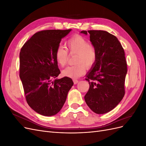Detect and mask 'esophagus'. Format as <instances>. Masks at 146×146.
<instances>
[{
  "mask_svg": "<svg viewBox=\"0 0 146 146\" xmlns=\"http://www.w3.org/2000/svg\"><path fill=\"white\" fill-rule=\"evenodd\" d=\"M73 82H74V83L75 84V85H76V84H77L78 83V80H77V79H73Z\"/></svg>",
  "mask_w": 146,
  "mask_h": 146,
  "instance_id": "34e87169",
  "label": "esophagus"
}]
</instances>
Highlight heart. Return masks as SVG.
Returning <instances> with one entry per match:
<instances>
[{
	"label": "heart",
	"instance_id": "1",
	"mask_svg": "<svg viewBox=\"0 0 146 146\" xmlns=\"http://www.w3.org/2000/svg\"><path fill=\"white\" fill-rule=\"evenodd\" d=\"M67 50L60 46L55 51V60L61 67H64L68 63V52L76 54L75 66H69L62 71L64 76L70 78H78L85 72V67L90 68L93 66L97 60V51L96 48L86 39L82 36H75L66 42Z\"/></svg>",
	"mask_w": 146,
	"mask_h": 146
}]
</instances>
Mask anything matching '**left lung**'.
Returning a JSON list of instances; mask_svg holds the SVG:
<instances>
[{
	"instance_id": "8db88e82",
	"label": "left lung",
	"mask_w": 146,
	"mask_h": 146,
	"mask_svg": "<svg viewBox=\"0 0 146 146\" xmlns=\"http://www.w3.org/2000/svg\"><path fill=\"white\" fill-rule=\"evenodd\" d=\"M89 33L97 51V60L86 75L90 84L85 100L92 111L105 114L115 108L125 94L127 72L124 50L117 38L104 30H83Z\"/></svg>"
}]
</instances>
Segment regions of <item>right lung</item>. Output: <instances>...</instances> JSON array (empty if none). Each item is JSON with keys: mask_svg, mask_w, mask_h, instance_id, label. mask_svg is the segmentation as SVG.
I'll list each match as a JSON object with an SVG mask.
<instances>
[{"mask_svg": "<svg viewBox=\"0 0 146 146\" xmlns=\"http://www.w3.org/2000/svg\"><path fill=\"white\" fill-rule=\"evenodd\" d=\"M70 31H40L34 34L21 49L19 77L26 100L35 111L42 116L58 113L74 85L69 77L56 78L60 70L55 60V51L61 39Z\"/></svg>", "mask_w": 146, "mask_h": 146, "instance_id": "right-lung-1", "label": "right lung"}]
</instances>
